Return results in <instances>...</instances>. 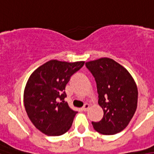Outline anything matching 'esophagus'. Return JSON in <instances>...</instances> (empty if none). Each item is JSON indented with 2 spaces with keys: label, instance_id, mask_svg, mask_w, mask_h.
I'll use <instances>...</instances> for the list:
<instances>
[{
  "label": "esophagus",
  "instance_id": "esophagus-1",
  "mask_svg": "<svg viewBox=\"0 0 154 154\" xmlns=\"http://www.w3.org/2000/svg\"><path fill=\"white\" fill-rule=\"evenodd\" d=\"M89 107H90V105L88 104V103H85L84 104V106H83V108H82V110L83 111H87L89 108Z\"/></svg>",
  "mask_w": 154,
  "mask_h": 154
}]
</instances>
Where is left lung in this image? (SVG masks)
I'll return each mask as SVG.
<instances>
[{"label":"left lung","instance_id":"1","mask_svg":"<svg viewBox=\"0 0 154 154\" xmlns=\"http://www.w3.org/2000/svg\"><path fill=\"white\" fill-rule=\"evenodd\" d=\"M95 77L99 105L103 119L92 122L95 130L103 135H113L124 130L137 107V87L133 76L112 58H100L86 63Z\"/></svg>","mask_w":154,"mask_h":154}]
</instances>
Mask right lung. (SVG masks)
<instances>
[{"label": "right lung", "instance_id": "1", "mask_svg": "<svg viewBox=\"0 0 154 154\" xmlns=\"http://www.w3.org/2000/svg\"><path fill=\"white\" fill-rule=\"evenodd\" d=\"M83 61L68 63L53 59L35 70L24 90L23 102L28 117L47 136H60L72 125L77 112L64 101L65 87Z\"/></svg>", "mask_w": 154, "mask_h": 154}]
</instances>
